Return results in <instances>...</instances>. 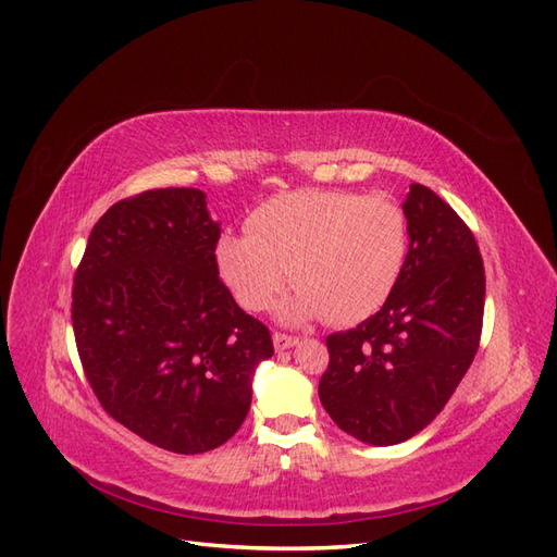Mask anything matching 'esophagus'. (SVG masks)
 Segmentation results:
<instances>
[{
    "label": "esophagus",
    "instance_id": "1",
    "mask_svg": "<svg viewBox=\"0 0 557 557\" xmlns=\"http://www.w3.org/2000/svg\"><path fill=\"white\" fill-rule=\"evenodd\" d=\"M297 344H299L297 336L274 332V348H276V350H288V348H293V346H297Z\"/></svg>",
    "mask_w": 557,
    "mask_h": 557
}]
</instances>
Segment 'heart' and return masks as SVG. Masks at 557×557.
I'll list each match as a JSON object with an SVG mask.
<instances>
[{"label": "heart", "instance_id": "1", "mask_svg": "<svg viewBox=\"0 0 557 557\" xmlns=\"http://www.w3.org/2000/svg\"><path fill=\"white\" fill-rule=\"evenodd\" d=\"M248 237L225 234L215 258L239 305L267 311L285 283L297 293L283 318L325 315L350 325L393 295L409 258V221L395 199L348 190H297L264 201Z\"/></svg>", "mask_w": 557, "mask_h": 557}]
</instances>
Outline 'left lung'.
<instances>
[{
  "label": "left lung",
  "instance_id": "obj_1",
  "mask_svg": "<svg viewBox=\"0 0 557 557\" xmlns=\"http://www.w3.org/2000/svg\"><path fill=\"white\" fill-rule=\"evenodd\" d=\"M401 209L409 258L397 288L379 313L327 336L330 364L318 385L334 423L369 446L401 444L432 423L474 360L483 325L474 234L420 183Z\"/></svg>",
  "mask_w": 557,
  "mask_h": 557
}]
</instances>
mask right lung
<instances>
[{
  "instance_id": "right-lung-1",
  "label": "right lung",
  "mask_w": 557,
  "mask_h": 557,
  "mask_svg": "<svg viewBox=\"0 0 557 557\" xmlns=\"http://www.w3.org/2000/svg\"><path fill=\"white\" fill-rule=\"evenodd\" d=\"M207 195L148 190L113 205L74 276L72 323L104 411L148 444L195 455L244 423L269 330L218 276Z\"/></svg>"
}]
</instances>
